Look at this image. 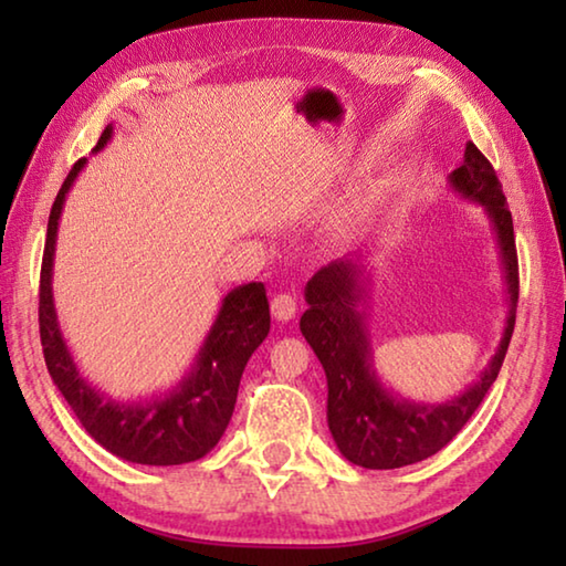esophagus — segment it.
<instances>
[{
  "label": "esophagus",
  "mask_w": 566,
  "mask_h": 566,
  "mask_svg": "<svg viewBox=\"0 0 566 566\" xmlns=\"http://www.w3.org/2000/svg\"><path fill=\"white\" fill-rule=\"evenodd\" d=\"M272 314L274 319L290 322L296 314V296L294 294H276L272 300Z\"/></svg>",
  "instance_id": "34e87169"
}]
</instances>
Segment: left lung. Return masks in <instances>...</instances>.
<instances>
[{"mask_svg":"<svg viewBox=\"0 0 566 566\" xmlns=\"http://www.w3.org/2000/svg\"><path fill=\"white\" fill-rule=\"evenodd\" d=\"M449 185L464 199L486 209L496 247H500L506 302V327L500 347L479 379L462 395L444 405H417L397 399L381 387L367 334V314L357 310L361 290L359 254L344 256L306 282L304 300L310 310L302 314L300 329L322 361L327 375V421L339 452L364 469H397L437 454L462 432L476 407L500 375L510 347L516 300H520V262H516L514 224L506 207L502 181L482 151L467 142L462 167L449 175Z\"/></svg>","mask_w":566,"mask_h":566,"instance_id":"left-lung-1","label":"left lung"}]
</instances>
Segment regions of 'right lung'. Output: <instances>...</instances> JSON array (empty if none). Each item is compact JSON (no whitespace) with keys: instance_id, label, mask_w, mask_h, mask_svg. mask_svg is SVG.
<instances>
[{"instance_id":"right-lung-1","label":"right lung","mask_w":566,"mask_h":566,"mask_svg":"<svg viewBox=\"0 0 566 566\" xmlns=\"http://www.w3.org/2000/svg\"><path fill=\"white\" fill-rule=\"evenodd\" d=\"M112 137V127L102 132L94 151H99ZM87 159L70 169L56 195L40 274V337L44 361L52 381L62 391L66 405L87 429L94 442L127 462L171 467L202 459L222 439L237 405L239 379L249 357L270 334V302L262 282H249L229 292L209 329L195 367L181 379L177 389L151 401L119 405L90 387L66 349L56 322L52 300V264L56 227H60L64 197Z\"/></svg>"}]
</instances>
